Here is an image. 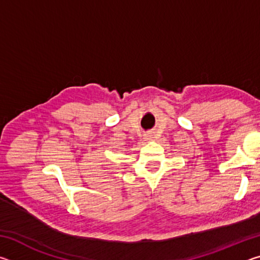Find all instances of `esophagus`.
Returning <instances> with one entry per match:
<instances>
[{"mask_svg":"<svg viewBox=\"0 0 260 260\" xmlns=\"http://www.w3.org/2000/svg\"><path fill=\"white\" fill-rule=\"evenodd\" d=\"M146 140L148 141V140H151V135H147L146 136Z\"/></svg>","mask_w":260,"mask_h":260,"instance_id":"obj_1","label":"esophagus"}]
</instances>
